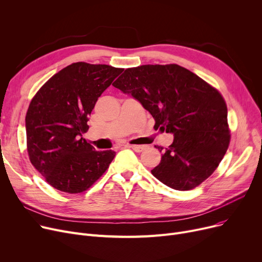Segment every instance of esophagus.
I'll return each instance as SVG.
<instances>
[{"mask_svg": "<svg viewBox=\"0 0 262 262\" xmlns=\"http://www.w3.org/2000/svg\"><path fill=\"white\" fill-rule=\"evenodd\" d=\"M126 146L133 148V149L135 150V152H138V153L142 152V150H144L145 147H146L145 145H137V144H127Z\"/></svg>", "mask_w": 262, "mask_h": 262, "instance_id": "34e87169", "label": "esophagus"}]
</instances>
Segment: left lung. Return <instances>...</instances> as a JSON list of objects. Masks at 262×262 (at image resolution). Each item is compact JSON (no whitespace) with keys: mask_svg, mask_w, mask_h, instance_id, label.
I'll list each match as a JSON object with an SVG mask.
<instances>
[{"mask_svg":"<svg viewBox=\"0 0 262 262\" xmlns=\"http://www.w3.org/2000/svg\"><path fill=\"white\" fill-rule=\"evenodd\" d=\"M114 87L130 94L155 119V127L174 136L152 174L186 191L214 172L229 145L227 106L216 89L178 64L126 69ZM156 147V145H155Z\"/></svg>","mask_w":262,"mask_h":262,"instance_id":"8db88e82","label":"left lung"}]
</instances>
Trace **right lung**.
<instances>
[{
  "label": "right lung",
  "instance_id": "1",
  "mask_svg": "<svg viewBox=\"0 0 262 262\" xmlns=\"http://www.w3.org/2000/svg\"><path fill=\"white\" fill-rule=\"evenodd\" d=\"M124 69L74 62L53 75L25 117L27 152L48 184L67 193L90 188L108 169L114 150H95L82 138L101 94Z\"/></svg>",
  "mask_w": 262,
  "mask_h": 262
}]
</instances>
